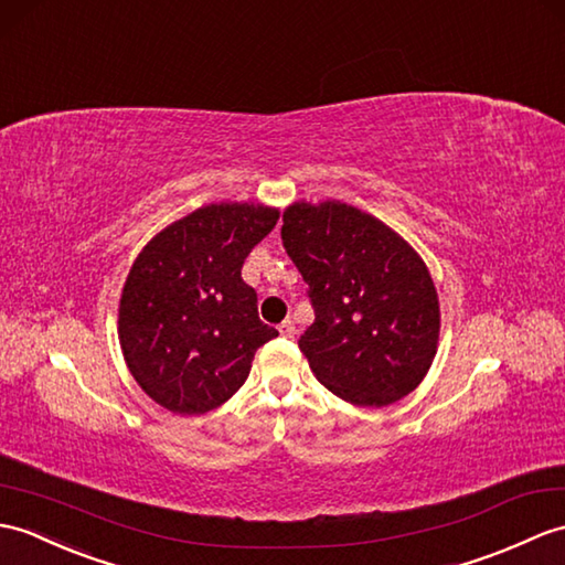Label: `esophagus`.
Segmentation results:
<instances>
[{"label":"esophagus","instance_id":"obj_1","mask_svg":"<svg viewBox=\"0 0 565 565\" xmlns=\"http://www.w3.org/2000/svg\"><path fill=\"white\" fill-rule=\"evenodd\" d=\"M279 332H281V337H286V339H291V337L296 334V324H294L291 320H284V322L279 324Z\"/></svg>","mask_w":565,"mask_h":565}]
</instances>
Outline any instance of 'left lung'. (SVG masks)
<instances>
[{
    "instance_id": "8db88e82",
    "label": "left lung",
    "mask_w": 565,
    "mask_h": 565,
    "mask_svg": "<svg viewBox=\"0 0 565 565\" xmlns=\"http://www.w3.org/2000/svg\"><path fill=\"white\" fill-rule=\"evenodd\" d=\"M281 241L308 284L315 322L298 347L320 383L356 406L409 395L440 332L422 257L383 221L342 202L288 206Z\"/></svg>"
}]
</instances>
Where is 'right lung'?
<instances>
[{"instance_id":"add662e5","label":"right lung","mask_w":565,"mask_h":565,"mask_svg":"<svg viewBox=\"0 0 565 565\" xmlns=\"http://www.w3.org/2000/svg\"><path fill=\"white\" fill-rule=\"evenodd\" d=\"M279 212L262 204H209L170 223L129 269L120 344L139 387L168 412L216 409L245 383L255 351L279 337L257 315L243 262Z\"/></svg>"}]
</instances>
